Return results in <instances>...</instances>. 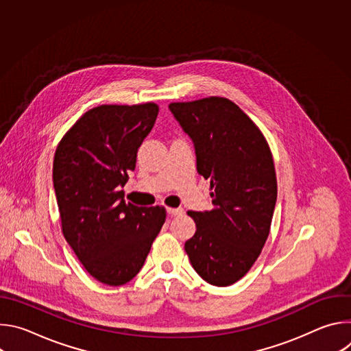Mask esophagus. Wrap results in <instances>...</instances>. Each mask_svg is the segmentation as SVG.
Wrapping results in <instances>:
<instances>
[{
	"instance_id": "esophagus-1",
	"label": "esophagus",
	"mask_w": 351,
	"mask_h": 351,
	"mask_svg": "<svg viewBox=\"0 0 351 351\" xmlns=\"http://www.w3.org/2000/svg\"><path fill=\"white\" fill-rule=\"evenodd\" d=\"M167 213H168L169 215H172V217H176V215H180V214L183 213V210H182V208H171V207H168V208H167Z\"/></svg>"
}]
</instances>
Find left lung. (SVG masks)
I'll return each mask as SVG.
<instances>
[{"label":"left lung","instance_id":"left-lung-1","mask_svg":"<svg viewBox=\"0 0 351 351\" xmlns=\"http://www.w3.org/2000/svg\"><path fill=\"white\" fill-rule=\"evenodd\" d=\"M169 110L193 140L197 172L213 190L210 211L187 213L197 229L184 250L206 282L233 285L253 267L269 234L278 194L271 148L228 98L172 103Z\"/></svg>","mask_w":351,"mask_h":351}]
</instances>
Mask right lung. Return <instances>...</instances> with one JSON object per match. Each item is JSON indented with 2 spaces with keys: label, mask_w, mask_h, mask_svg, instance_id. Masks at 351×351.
Instances as JSON below:
<instances>
[{
  "label": "right lung",
  "mask_w": 351,
  "mask_h": 351,
  "mask_svg": "<svg viewBox=\"0 0 351 351\" xmlns=\"http://www.w3.org/2000/svg\"><path fill=\"white\" fill-rule=\"evenodd\" d=\"M158 111L154 103L95 107L56 149L53 180L62 233L86 271L110 286L138 274L167 218L164 207L126 203L121 190Z\"/></svg>",
  "instance_id": "right-lung-1"
}]
</instances>
